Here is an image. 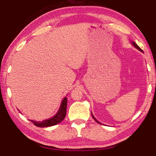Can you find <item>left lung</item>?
<instances>
[{
    "instance_id": "8db88e82",
    "label": "left lung",
    "mask_w": 156,
    "mask_h": 156,
    "mask_svg": "<svg viewBox=\"0 0 156 156\" xmlns=\"http://www.w3.org/2000/svg\"><path fill=\"white\" fill-rule=\"evenodd\" d=\"M132 44H133V46L134 47H136V48H137V49H139L140 50V51H142V52H143V51H142V50L140 49V47H139V46H138V44H137L136 43H134V42H133V43H132ZM91 115H92V118H94V120H95V121H96V122H97L98 123H99V124H100V122H98V121L96 119V118H94V116L93 115V114H92V113H91Z\"/></svg>"
}]
</instances>
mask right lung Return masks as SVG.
<instances>
[{"label": "right lung", "mask_w": 156, "mask_h": 156, "mask_svg": "<svg viewBox=\"0 0 156 156\" xmlns=\"http://www.w3.org/2000/svg\"><path fill=\"white\" fill-rule=\"evenodd\" d=\"M67 98H65L64 100H62L61 106L60 107V109L57 114L54 116V117L50 118L48 120H45L43 122H36V121L32 120V122L34 125L39 127H47V126H54L57 124L60 123L62 120H64L66 115V112H67Z\"/></svg>", "instance_id": "obj_1"}]
</instances>
